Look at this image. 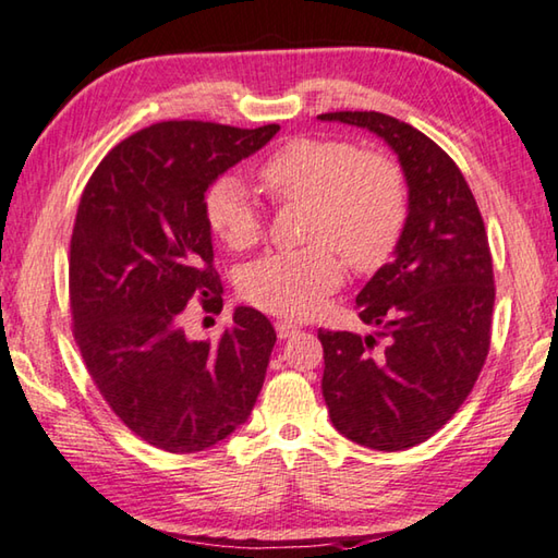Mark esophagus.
<instances>
[{
  "label": "esophagus",
  "instance_id": "esophagus-1",
  "mask_svg": "<svg viewBox=\"0 0 558 558\" xmlns=\"http://www.w3.org/2000/svg\"><path fill=\"white\" fill-rule=\"evenodd\" d=\"M274 328H277V336L279 338H291L299 330V326L291 324V320H277V324H274Z\"/></svg>",
  "mask_w": 558,
  "mask_h": 558
}]
</instances>
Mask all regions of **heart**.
I'll return each mask as SVG.
<instances>
[{"instance_id":"b5f03b06","label":"heart","mask_w":558,"mask_h":558,"mask_svg":"<svg viewBox=\"0 0 558 558\" xmlns=\"http://www.w3.org/2000/svg\"><path fill=\"white\" fill-rule=\"evenodd\" d=\"M259 183L277 203H306L301 250L269 252L240 274V294L277 316L308 318L350 269L377 271L392 257L409 220L404 169L383 151L336 136H296L259 166ZM210 232L242 252L262 238V218L247 191L232 175L213 181L203 195Z\"/></svg>"}]
</instances>
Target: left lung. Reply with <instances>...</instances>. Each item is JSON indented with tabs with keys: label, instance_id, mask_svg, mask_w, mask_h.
I'll return each mask as SVG.
<instances>
[{
	"label": "left lung",
	"instance_id": "8db88e82",
	"mask_svg": "<svg viewBox=\"0 0 558 558\" xmlns=\"http://www.w3.org/2000/svg\"><path fill=\"white\" fill-rule=\"evenodd\" d=\"M318 117L383 136L409 183L395 259L355 299L369 336L318 330L330 422L360 446L404 451L461 409L490 350L495 274L485 222L456 161L412 124L383 112Z\"/></svg>",
	"mask_w": 558,
	"mask_h": 558
}]
</instances>
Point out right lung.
I'll return each instance as SVG.
<instances>
[{
  "label": "right lung",
  "mask_w": 558,
  "mask_h": 558,
  "mask_svg": "<svg viewBox=\"0 0 558 558\" xmlns=\"http://www.w3.org/2000/svg\"><path fill=\"white\" fill-rule=\"evenodd\" d=\"M279 124L173 120L126 136L93 171L68 257L73 338L120 422L169 453H195L247 422L277 333L234 308L218 340L185 336L193 304L222 308L203 195Z\"/></svg>",
  "instance_id": "right-lung-1"
}]
</instances>
